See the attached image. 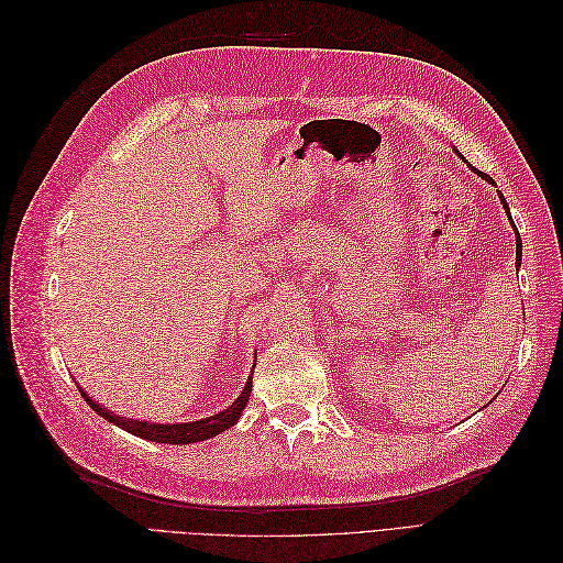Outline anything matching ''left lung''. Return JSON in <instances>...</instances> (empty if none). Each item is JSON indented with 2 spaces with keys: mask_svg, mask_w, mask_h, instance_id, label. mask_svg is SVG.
I'll use <instances>...</instances> for the list:
<instances>
[{
  "mask_svg": "<svg viewBox=\"0 0 563 563\" xmlns=\"http://www.w3.org/2000/svg\"><path fill=\"white\" fill-rule=\"evenodd\" d=\"M479 174L484 180H488L490 185H493V178L490 176H486V174H482V172H476ZM498 197H500V201H503V207H505V211H507V216H509V209H507V201H505V197H503V192L498 190ZM509 223H512V216H509ZM515 225V223H512ZM517 230V228H515ZM521 265V236H519V232H517V267Z\"/></svg>",
  "mask_w": 563,
  "mask_h": 563,
  "instance_id": "left-lung-1",
  "label": "left lung"
}]
</instances>
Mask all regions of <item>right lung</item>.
<instances>
[{
	"label": "right lung",
	"mask_w": 563,
	"mask_h": 563,
	"mask_svg": "<svg viewBox=\"0 0 563 563\" xmlns=\"http://www.w3.org/2000/svg\"><path fill=\"white\" fill-rule=\"evenodd\" d=\"M251 376H253V371H251ZM251 376H249L246 387L242 389V395L236 397L225 408V411H220L211 418H201V420H195V422H180V424H157V422H147V420H131V418L114 416V413L108 411V408L96 404L81 387H79V391H81L84 401H87L98 416H103L106 420L114 422L117 428H122V430H126L135 437L157 441V444H195V441H203V439H211L220 432H225L228 428H232L236 420H240L244 406L251 397Z\"/></svg>",
	"instance_id": "right-lung-1"
}]
</instances>
